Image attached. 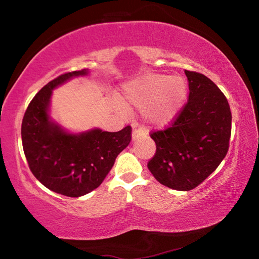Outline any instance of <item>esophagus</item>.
Listing matches in <instances>:
<instances>
[{
	"mask_svg": "<svg viewBox=\"0 0 259 259\" xmlns=\"http://www.w3.org/2000/svg\"><path fill=\"white\" fill-rule=\"evenodd\" d=\"M144 135H145V134H144L142 130H137V129H135V130L133 131V135H131V137H133V142H135V140L139 139V138L142 137V136H144Z\"/></svg>",
	"mask_w": 259,
	"mask_h": 259,
	"instance_id": "1",
	"label": "esophagus"
}]
</instances>
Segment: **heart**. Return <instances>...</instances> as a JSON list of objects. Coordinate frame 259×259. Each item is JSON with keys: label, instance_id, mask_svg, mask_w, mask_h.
Masks as SVG:
<instances>
[{"label": "heart", "instance_id": "1", "mask_svg": "<svg viewBox=\"0 0 259 259\" xmlns=\"http://www.w3.org/2000/svg\"><path fill=\"white\" fill-rule=\"evenodd\" d=\"M187 85L183 77L150 74L126 83L122 99L130 106L140 108L143 121L152 128H161L171 122L186 99Z\"/></svg>", "mask_w": 259, "mask_h": 259}]
</instances>
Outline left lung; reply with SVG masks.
<instances>
[{
    "instance_id": "1",
    "label": "left lung",
    "mask_w": 259,
    "mask_h": 259,
    "mask_svg": "<svg viewBox=\"0 0 259 259\" xmlns=\"http://www.w3.org/2000/svg\"><path fill=\"white\" fill-rule=\"evenodd\" d=\"M188 102L170 128L151 135L156 153L148 169L157 182L190 191L211 175L229 150L232 114L219 88L203 74L185 71Z\"/></svg>"
}]
</instances>
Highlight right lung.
<instances>
[{"instance_id": "right-lung-1", "label": "right lung", "mask_w": 259, "mask_h": 259, "mask_svg": "<svg viewBox=\"0 0 259 259\" xmlns=\"http://www.w3.org/2000/svg\"><path fill=\"white\" fill-rule=\"evenodd\" d=\"M89 69L63 74L38 91L21 123V140L30 171L58 194L78 198L104 182L116 156L129 145L131 128L117 133L93 128L71 133L51 116L52 91Z\"/></svg>"}]
</instances>
